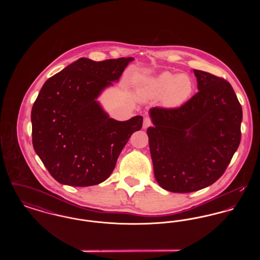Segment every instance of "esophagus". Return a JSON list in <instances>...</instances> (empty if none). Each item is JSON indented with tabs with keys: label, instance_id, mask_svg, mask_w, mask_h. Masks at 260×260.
I'll list each match as a JSON object with an SVG mask.
<instances>
[{
	"label": "esophagus",
	"instance_id": "1",
	"mask_svg": "<svg viewBox=\"0 0 260 260\" xmlns=\"http://www.w3.org/2000/svg\"><path fill=\"white\" fill-rule=\"evenodd\" d=\"M151 124H152V120L149 117H145L144 121H143V127L147 128Z\"/></svg>",
	"mask_w": 260,
	"mask_h": 260
}]
</instances>
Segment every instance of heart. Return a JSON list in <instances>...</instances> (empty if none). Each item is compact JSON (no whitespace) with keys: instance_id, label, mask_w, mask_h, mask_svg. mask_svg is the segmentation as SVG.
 Returning a JSON list of instances; mask_svg holds the SVG:
<instances>
[{"instance_id":"obj_1","label":"heart","mask_w":260,"mask_h":260,"mask_svg":"<svg viewBox=\"0 0 260 260\" xmlns=\"http://www.w3.org/2000/svg\"><path fill=\"white\" fill-rule=\"evenodd\" d=\"M149 96H162V102L168 107H178L191 98L194 83L188 75H176L171 72L150 79L143 87Z\"/></svg>"}]
</instances>
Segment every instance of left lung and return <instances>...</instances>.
Segmentation results:
<instances>
[{
    "mask_svg": "<svg viewBox=\"0 0 260 260\" xmlns=\"http://www.w3.org/2000/svg\"><path fill=\"white\" fill-rule=\"evenodd\" d=\"M199 91L176 108L154 107L147 129L154 174L174 193L214 183L240 145L242 106L223 78L194 69Z\"/></svg>",
    "mask_w": 260,
    "mask_h": 260,
    "instance_id": "obj_1",
    "label": "left lung"
}]
</instances>
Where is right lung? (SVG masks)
<instances>
[{
    "instance_id": "add662e5",
    "label": "right lung",
    "mask_w": 260,
    "mask_h": 260,
    "mask_svg": "<svg viewBox=\"0 0 260 260\" xmlns=\"http://www.w3.org/2000/svg\"><path fill=\"white\" fill-rule=\"evenodd\" d=\"M133 60L83 57L50 77L41 88L31 112L32 142L59 183L85 187L106 180L131 136L141 128V116L116 121L96 101Z\"/></svg>"
}]
</instances>
